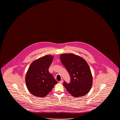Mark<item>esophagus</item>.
I'll return each instance as SVG.
<instances>
[{
    "instance_id": "34e87169",
    "label": "esophagus",
    "mask_w": 120,
    "mask_h": 120,
    "mask_svg": "<svg viewBox=\"0 0 120 120\" xmlns=\"http://www.w3.org/2000/svg\"><path fill=\"white\" fill-rule=\"evenodd\" d=\"M63 82H64V81H63V80H61L60 81V82H60V83H61V84H62V83H63Z\"/></svg>"
}]
</instances>
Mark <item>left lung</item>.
Instances as JSON below:
<instances>
[{"label":"left lung","mask_w":120,"mask_h":120,"mask_svg":"<svg viewBox=\"0 0 120 120\" xmlns=\"http://www.w3.org/2000/svg\"><path fill=\"white\" fill-rule=\"evenodd\" d=\"M60 57L71 78L69 84L64 82L67 91L77 98L87 94L93 83L92 73L87 62L82 57L71 53L61 54Z\"/></svg>","instance_id":"8db88e82"}]
</instances>
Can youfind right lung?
I'll return each mask as SVG.
<instances>
[{
	"label": "right lung",
	"mask_w": 120,
	"mask_h": 120,
	"mask_svg": "<svg viewBox=\"0 0 120 120\" xmlns=\"http://www.w3.org/2000/svg\"><path fill=\"white\" fill-rule=\"evenodd\" d=\"M54 56L47 55L33 61L25 76L26 84L29 92L37 97H46L57 82L49 71Z\"/></svg>",
	"instance_id": "1"
}]
</instances>
